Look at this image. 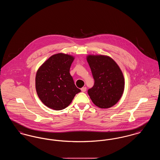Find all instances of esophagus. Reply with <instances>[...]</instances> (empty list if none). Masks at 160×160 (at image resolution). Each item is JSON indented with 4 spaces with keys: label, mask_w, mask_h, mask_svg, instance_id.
Here are the masks:
<instances>
[{
    "label": "esophagus",
    "mask_w": 160,
    "mask_h": 160,
    "mask_svg": "<svg viewBox=\"0 0 160 160\" xmlns=\"http://www.w3.org/2000/svg\"><path fill=\"white\" fill-rule=\"evenodd\" d=\"M81 91L83 92H85L86 91V87H83L82 89H81Z\"/></svg>",
    "instance_id": "1"
}]
</instances>
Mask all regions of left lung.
I'll return each instance as SVG.
<instances>
[{
    "mask_svg": "<svg viewBox=\"0 0 160 160\" xmlns=\"http://www.w3.org/2000/svg\"><path fill=\"white\" fill-rule=\"evenodd\" d=\"M87 61L95 81L93 86L88 91L92 102L101 108L113 106L121 99L124 91L122 71L107 56L88 55Z\"/></svg>",
    "mask_w": 160,
    "mask_h": 160,
    "instance_id": "1",
    "label": "left lung"
}]
</instances>
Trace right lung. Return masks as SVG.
I'll return each instance as SVG.
<instances>
[{
    "label": "right lung",
    "instance_id": "add662e5",
    "mask_svg": "<svg viewBox=\"0 0 160 160\" xmlns=\"http://www.w3.org/2000/svg\"><path fill=\"white\" fill-rule=\"evenodd\" d=\"M74 59L69 54H56L38 69L35 77L36 91L39 98L48 108L54 110L65 108L81 91L69 73Z\"/></svg>",
    "mask_w": 160,
    "mask_h": 160
}]
</instances>
